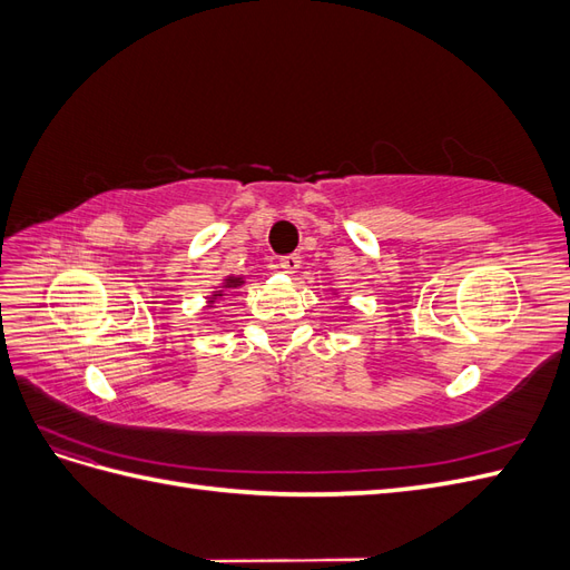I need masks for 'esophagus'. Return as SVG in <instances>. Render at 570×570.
Wrapping results in <instances>:
<instances>
[{
	"instance_id": "34e87169",
	"label": "esophagus",
	"mask_w": 570,
	"mask_h": 570,
	"mask_svg": "<svg viewBox=\"0 0 570 570\" xmlns=\"http://www.w3.org/2000/svg\"><path fill=\"white\" fill-rule=\"evenodd\" d=\"M302 266V256L299 254H289V256H283L278 262V268L283 273H297V268Z\"/></svg>"
}]
</instances>
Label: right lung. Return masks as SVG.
Masks as SVG:
<instances>
[{"label":"right lung","mask_w":570,"mask_h":570,"mask_svg":"<svg viewBox=\"0 0 570 570\" xmlns=\"http://www.w3.org/2000/svg\"><path fill=\"white\" fill-rule=\"evenodd\" d=\"M239 283H243V278H228V281H226V287H237ZM214 297H220V295H214Z\"/></svg>","instance_id":"right-lung-1"}]
</instances>
